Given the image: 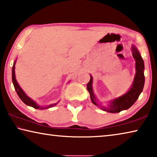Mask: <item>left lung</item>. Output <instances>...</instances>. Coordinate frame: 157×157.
Here are the masks:
<instances>
[{
    "instance_id": "1",
    "label": "left lung",
    "mask_w": 157,
    "mask_h": 157,
    "mask_svg": "<svg viewBox=\"0 0 157 157\" xmlns=\"http://www.w3.org/2000/svg\"><path fill=\"white\" fill-rule=\"evenodd\" d=\"M131 50H132L133 58L135 59L136 61V73L135 78H134L133 85L125 94L111 101L110 104L108 108L99 105L97 103L96 97L94 96L93 92V89H92L93 78H92V76L90 75V80L87 83L86 88H87V90L89 92V94H90L91 100L94 105L99 106L104 111L111 113H119V112L124 110H127V109L133 105L134 103L137 101V99L138 98L141 92L143 91L144 84H145V75H144V68H145V66H144V61L140 53H139V52L135 46H132Z\"/></svg>"
}]
</instances>
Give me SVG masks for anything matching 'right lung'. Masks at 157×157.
<instances>
[{
  "mask_svg": "<svg viewBox=\"0 0 157 157\" xmlns=\"http://www.w3.org/2000/svg\"><path fill=\"white\" fill-rule=\"evenodd\" d=\"M15 63H16V61H14V65L12 66V82H13L14 89H15V91L17 92V95L19 96V98H20L21 100L24 102V103L26 104V105H29V106H31L33 108H36V109H38V110H44V109H47L49 108H52L54 105H56L57 103H54V104H51L47 107H42L38 105H37V103L36 102L33 101L32 99L29 98V96H26V94L24 93V91L22 90L21 88L19 86V84L17 83V79L15 78V71H14V68H15Z\"/></svg>",
  "mask_w": 157,
  "mask_h": 157,
  "instance_id": "right-lung-1",
  "label": "right lung"
}]
</instances>
